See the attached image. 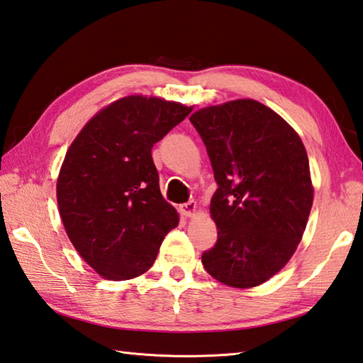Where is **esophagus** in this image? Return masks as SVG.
I'll return each instance as SVG.
<instances>
[{"label":"esophagus","mask_w":363,"mask_h":363,"mask_svg":"<svg viewBox=\"0 0 363 363\" xmlns=\"http://www.w3.org/2000/svg\"><path fill=\"white\" fill-rule=\"evenodd\" d=\"M179 213L182 216H186V217L195 216V213H196V203L195 201H189V203L179 204Z\"/></svg>","instance_id":"1"}]
</instances>
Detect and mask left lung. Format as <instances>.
Segmentation results:
<instances>
[{"label": "left lung", "mask_w": 363, "mask_h": 363, "mask_svg": "<svg viewBox=\"0 0 363 363\" xmlns=\"http://www.w3.org/2000/svg\"><path fill=\"white\" fill-rule=\"evenodd\" d=\"M190 122L219 184L209 206L217 242L203 267L225 286H260L305 233L314 199L306 149L284 118L250 98L201 108Z\"/></svg>", "instance_id": "8db88e82"}]
</instances>
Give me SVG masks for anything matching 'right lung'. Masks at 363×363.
<instances>
[{
  "label": "right lung",
  "mask_w": 363,
  "mask_h": 363,
  "mask_svg": "<svg viewBox=\"0 0 363 363\" xmlns=\"http://www.w3.org/2000/svg\"><path fill=\"white\" fill-rule=\"evenodd\" d=\"M192 109L128 95L98 111L71 143L57 177L58 213L72 246L104 279L146 273L179 223L150 150Z\"/></svg>",
  "instance_id": "1"
}]
</instances>
